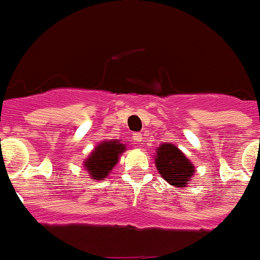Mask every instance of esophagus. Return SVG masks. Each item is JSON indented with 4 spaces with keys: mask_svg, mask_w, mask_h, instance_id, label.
<instances>
[{
    "mask_svg": "<svg viewBox=\"0 0 260 260\" xmlns=\"http://www.w3.org/2000/svg\"><path fill=\"white\" fill-rule=\"evenodd\" d=\"M134 140H135V143L136 144H140L141 141H143V136H141L140 134H134Z\"/></svg>",
    "mask_w": 260,
    "mask_h": 260,
    "instance_id": "obj_1",
    "label": "esophagus"
}]
</instances>
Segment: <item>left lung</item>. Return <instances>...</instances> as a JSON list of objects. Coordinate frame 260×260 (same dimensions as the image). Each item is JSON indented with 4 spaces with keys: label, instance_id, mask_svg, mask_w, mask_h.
I'll return each mask as SVG.
<instances>
[{
    "label": "left lung",
    "instance_id": "left-lung-1",
    "mask_svg": "<svg viewBox=\"0 0 260 260\" xmlns=\"http://www.w3.org/2000/svg\"><path fill=\"white\" fill-rule=\"evenodd\" d=\"M154 164L161 177L176 187H186L196 173L194 164L174 144H161L156 149Z\"/></svg>",
    "mask_w": 260,
    "mask_h": 260
}]
</instances>
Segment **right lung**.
<instances>
[{
	"mask_svg": "<svg viewBox=\"0 0 260 260\" xmlns=\"http://www.w3.org/2000/svg\"><path fill=\"white\" fill-rule=\"evenodd\" d=\"M126 150V145L117 139L103 141L93 148L83 161V167L92 180H104L119 162V157Z\"/></svg>",
	"mask_w": 260,
	"mask_h": 260,
	"instance_id": "add662e5",
	"label": "right lung"
}]
</instances>
